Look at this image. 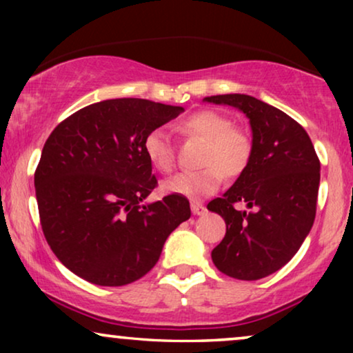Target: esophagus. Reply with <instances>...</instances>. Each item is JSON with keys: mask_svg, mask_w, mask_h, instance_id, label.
Here are the masks:
<instances>
[{"mask_svg": "<svg viewBox=\"0 0 353 353\" xmlns=\"http://www.w3.org/2000/svg\"><path fill=\"white\" fill-rule=\"evenodd\" d=\"M191 210L194 215H204L207 209L202 204H199V202H191Z\"/></svg>", "mask_w": 353, "mask_h": 353, "instance_id": "1", "label": "esophagus"}]
</instances>
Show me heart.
I'll list each match as a JSON object with an SVG mask.
<instances>
[{
  "mask_svg": "<svg viewBox=\"0 0 353 353\" xmlns=\"http://www.w3.org/2000/svg\"><path fill=\"white\" fill-rule=\"evenodd\" d=\"M181 130L190 137L205 141L199 157L202 168L178 173L163 183V190L170 194L192 199L210 196L219 191L223 175L236 178L243 175L254 156V139L248 130L236 127L228 114L215 109H202L188 115ZM144 152L148 161L162 173L175 168V149L170 134L156 128L144 138Z\"/></svg>",
  "mask_w": 353,
  "mask_h": 353,
  "instance_id": "heart-1",
  "label": "heart"
}]
</instances>
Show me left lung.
<instances>
[{"mask_svg":"<svg viewBox=\"0 0 353 353\" xmlns=\"http://www.w3.org/2000/svg\"><path fill=\"white\" fill-rule=\"evenodd\" d=\"M204 101L233 105L252 128L254 156L243 175L207 204L223 216L226 234L212 250L226 276L255 281L278 272L310 233L316 214L320 159L302 125L248 94H216ZM245 203L250 212L238 211Z\"/></svg>","mask_w":353,"mask_h":353,"instance_id":"1","label":"left lung"}]
</instances>
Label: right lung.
Listing matches in <instances>:
<instances>
[{
    "mask_svg": "<svg viewBox=\"0 0 353 353\" xmlns=\"http://www.w3.org/2000/svg\"><path fill=\"white\" fill-rule=\"evenodd\" d=\"M138 98L86 105L57 125L35 170L43 234L61 263L98 286L143 278L191 216L185 196L143 201L157 186L144 138L183 112Z\"/></svg>",
    "mask_w": 353,
    "mask_h": 353,
    "instance_id": "add662e5",
    "label": "right lung"
}]
</instances>
